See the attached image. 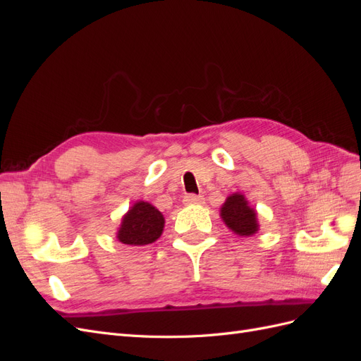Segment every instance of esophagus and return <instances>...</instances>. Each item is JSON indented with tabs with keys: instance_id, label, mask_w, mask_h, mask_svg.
Here are the masks:
<instances>
[{
	"instance_id": "1",
	"label": "esophagus",
	"mask_w": 361,
	"mask_h": 361,
	"mask_svg": "<svg viewBox=\"0 0 361 361\" xmlns=\"http://www.w3.org/2000/svg\"><path fill=\"white\" fill-rule=\"evenodd\" d=\"M185 204H202L204 202V199L202 195H195V194H187L183 197Z\"/></svg>"
}]
</instances>
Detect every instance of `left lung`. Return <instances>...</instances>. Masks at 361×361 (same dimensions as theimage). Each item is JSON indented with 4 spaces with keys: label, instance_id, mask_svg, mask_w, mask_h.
<instances>
[{
    "label": "left lung",
    "instance_id": "left-lung-1",
    "mask_svg": "<svg viewBox=\"0 0 361 361\" xmlns=\"http://www.w3.org/2000/svg\"><path fill=\"white\" fill-rule=\"evenodd\" d=\"M220 215L224 224L239 236H251L259 231L256 211L243 194L235 192L226 199Z\"/></svg>",
    "mask_w": 361,
    "mask_h": 361
}]
</instances>
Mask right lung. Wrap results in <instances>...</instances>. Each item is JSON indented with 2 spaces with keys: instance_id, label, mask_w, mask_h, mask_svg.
I'll list each match as a JSON object with an SVG mask.
<instances>
[{
  "instance_id": "right-lung-1",
  "label": "right lung",
  "mask_w": 361,
  "mask_h": 361,
  "mask_svg": "<svg viewBox=\"0 0 361 361\" xmlns=\"http://www.w3.org/2000/svg\"><path fill=\"white\" fill-rule=\"evenodd\" d=\"M164 215L147 202H137L122 218L117 239L126 245L155 243L164 231Z\"/></svg>"
}]
</instances>
